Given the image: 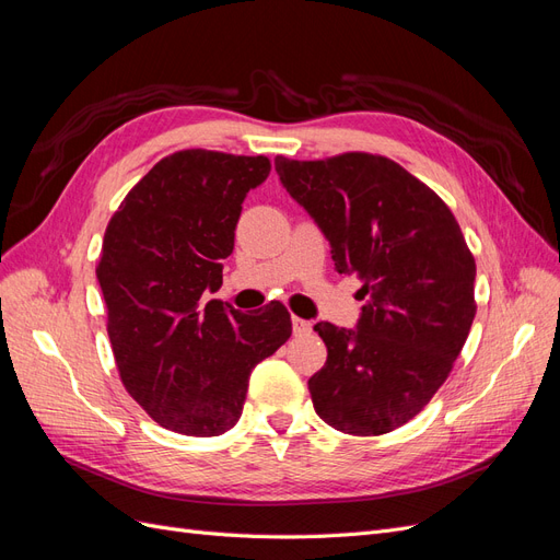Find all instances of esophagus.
Segmentation results:
<instances>
[{
	"label": "esophagus",
	"mask_w": 560,
	"mask_h": 560,
	"mask_svg": "<svg viewBox=\"0 0 560 560\" xmlns=\"http://www.w3.org/2000/svg\"><path fill=\"white\" fill-rule=\"evenodd\" d=\"M292 331L294 336H306L313 331V325L308 319H301V317H292Z\"/></svg>",
	"instance_id": "esophagus-1"
}]
</instances>
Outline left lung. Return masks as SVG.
Masks as SVG:
<instances>
[{
  "label": "left lung",
  "instance_id": "8db88e82",
  "mask_svg": "<svg viewBox=\"0 0 560 560\" xmlns=\"http://www.w3.org/2000/svg\"><path fill=\"white\" fill-rule=\"evenodd\" d=\"M280 182L331 245L338 273L362 280L358 327L317 322L327 362L313 406L346 434L393 432L448 378L471 327L477 264L430 186L374 154L276 159Z\"/></svg>",
  "mask_w": 560,
  "mask_h": 560
}]
</instances>
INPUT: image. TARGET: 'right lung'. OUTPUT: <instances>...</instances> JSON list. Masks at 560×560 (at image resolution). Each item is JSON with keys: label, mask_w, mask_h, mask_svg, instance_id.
Returning a JSON list of instances; mask_svg holds the SVG:
<instances>
[{"label": "right lung", "mask_w": 560, "mask_h": 560, "mask_svg": "<svg viewBox=\"0 0 560 560\" xmlns=\"http://www.w3.org/2000/svg\"><path fill=\"white\" fill-rule=\"evenodd\" d=\"M266 156L184 149L132 186L105 231L95 268L107 334L130 397L165 430L217 436L243 413L252 369L292 336L282 303L226 308L222 287L235 224Z\"/></svg>", "instance_id": "right-lung-1"}]
</instances>
